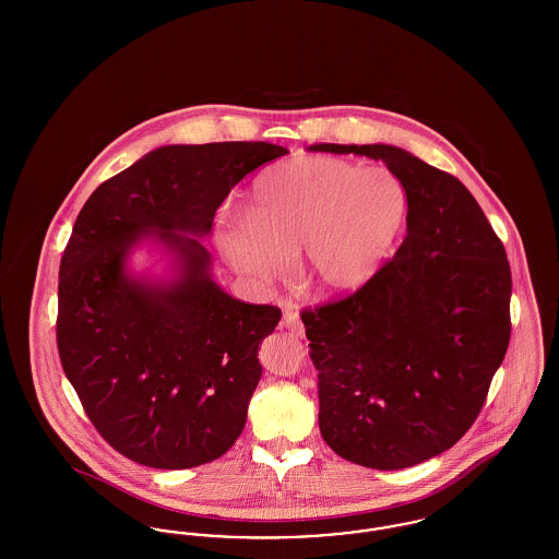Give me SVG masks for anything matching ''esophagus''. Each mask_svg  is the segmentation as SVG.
<instances>
[{"label": "esophagus", "mask_w": 559, "mask_h": 559, "mask_svg": "<svg viewBox=\"0 0 559 559\" xmlns=\"http://www.w3.org/2000/svg\"><path fill=\"white\" fill-rule=\"evenodd\" d=\"M285 329H289L295 335H301L304 333V326H301V320H299V310L293 301H285L283 304V322H281Z\"/></svg>", "instance_id": "1"}]
</instances>
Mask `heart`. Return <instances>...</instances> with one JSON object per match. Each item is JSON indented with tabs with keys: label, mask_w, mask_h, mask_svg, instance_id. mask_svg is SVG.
<instances>
[{
	"label": "heart",
	"mask_w": 559,
	"mask_h": 559,
	"mask_svg": "<svg viewBox=\"0 0 559 559\" xmlns=\"http://www.w3.org/2000/svg\"><path fill=\"white\" fill-rule=\"evenodd\" d=\"M408 199L383 165L295 157L251 187L245 222H224L217 249L242 276L272 283L299 253L304 283L322 295L362 287L383 264L406 219Z\"/></svg>",
	"instance_id": "obj_1"
}]
</instances>
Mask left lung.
I'll return each instance as SVG.
<instances>
[{
	"instance_id": "1",
	"label": "left lung",
	"mask_w": 559,
	"mask_h": 559,
	"mask_svg": "<svg viewBox=\"0 0 559 559\" xmlns=\"http://www.w3.org/2000/svg\"><path fill=\"white\" fill-rule=\"evenodd\" d=\"M310 151L381 159L406 190L399 251L362 287L306 308L301 320L324 442L371 469L413 467L474 426L506 358V247L467 188L399 146Z\"/></svg>"
}]
</instances>
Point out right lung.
<instances>
[{"mask_svg": "<svg viewBox=\"0 0 559 559\" xmlns=\"http://www.w3.org/2000/svg\"><path fill=\"white\" fill-rule=\"evenodd\" d=\"M287 153L270 142L160 146L96 188L75 219L58 278L60 362L98 433L140 465L210 463L245 427L258 347L281 310L217 287L197 237L212 233L230 188ZM146 238L177 255L176 282L129 276L127 255Z\"/></svg>", "mask_w": 559, "mask_h": 559, "instance_id": "add662e5", "label": "right lung"}]
</instances>
